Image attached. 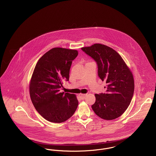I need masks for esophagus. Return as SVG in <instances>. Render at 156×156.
Masks as SVG:
<instances>
[{
    "label": "esophagus",
    "instance_id": "esophagus-1",
    "mask_svg": "<svg viewBox=\"0 0 156 156\" xmlns=\"http://www.w3.org/2000/svg\"><path fill=\"white\" fill-rule=\"evenodd\" d=\"M86 94H79V97H80V98L81 99V100H84L85 99V97H86Z\"/></svg>",
    "mask_w": 156,
    "mask_h": 156
}]
</instances>
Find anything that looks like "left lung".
<instances>
[{"mask_svg":"<svg viewBox=\"0 0 156 156\" xmlns=\"http://www.w3.org/2000/svg\"><path fill=\"white\" fill-rule=\"evenodd\" d=\"M81 49L96 62L98 76L107 84L105 93L95 94L92 110L102 119L119 117L127 109L134 94L133 74L121 56L108 46L95 44Z\"/></svg>","mask_w":156,"mask_h":156,"instance_id":"left-lung-1","label":"left lung"}]
</instances>
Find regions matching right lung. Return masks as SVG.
Instances as JSON below:
<instances>
[{"label":"right lung","mask_w":156,"mask_h":156,"mask_svg":"<svg viewBox=\"0 0 156 156\" xmlns=\"http://www.w3.org/2000/svg\"><path fill=\"white\" fill-rule=\"evenodd\" d=\"M78 54L76 50L54 48L35 66L29 85L30 97L39 114L50 122L65 121L77 108L75 95L60 90L65 81H69L71 66Z\"/></svg>","instance_id":"add662e5"}]
</instances>
